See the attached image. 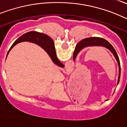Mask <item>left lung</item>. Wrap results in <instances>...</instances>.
<instances>
[{"label":"left lung","instance_id":"1","mask_svg":"<svg viewBox=\"0 0 127 127\" xmlns=\"http://www.w3.org/2000/svg\"><path fill=\"white\" fill-rule=\"evenodd\" d=\"M103 46L105 48H107L113 54L114 57L116 58V61L118 62L119 67V76L118 79V84L119 81H120V74H121V67H120V60H119V57L118 56L117 53H116V51L114 50V48H113V46L109 43L107 41H106L105 39H103V38L100 37H90V38H86V39H83L79 43L77 44V46L75 48V51L74 52L73 55V59L74 60H75L76 56L78 54V53L83 50V48H86L88 46Z\"/></svg>","mask_w":127,"mask_h":127}]
</instances>
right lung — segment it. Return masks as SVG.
Masks as SVG:
<instances>
[{
  "label": "right lung",
  "instance_id": "add662e5",
  "mask_svg": "<svg viewBox=\"0 0 127 127\" xmlns=\"http://www.w3.org/2000/svg\"><path fill=\"white\" fill-rule=\"evenodd\" d=\"M24 41H29V42H33V43L37 44V45L40 46L41 48H42L45 50L48 54L51 57V60L54 64H55L58 66L63 67L64 65L57 58V55H56L55 48V44H54L53 41L52 40L50 37H49L47 35L44 33H40V32H35L32 31L22 35L11 46V48L7 52V55L9 53L10 50L18 43H20L21 42H24ZM7 58V57H6Z\"/></svg>",
  "mask_w": 127,
  "mask_h": 127
}]
</instances>
